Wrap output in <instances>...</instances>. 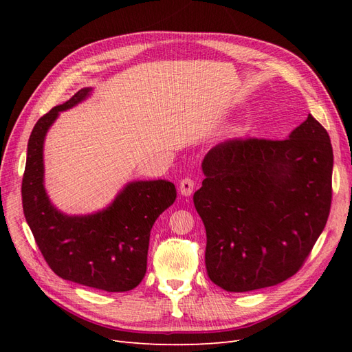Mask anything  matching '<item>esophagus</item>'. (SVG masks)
<instances>
[{"mask_svg":"<svg viewBox=\"0 0 352 352\" xmlns=\"http://www.w3.org/2000/svg\"><path fill=\"white\" fill-rule=\"evenodd\" d=\"M194 188H195V182L190 177H185V179L180 180L179 190H180V194H182V195L189 197L190 194L194 192Z\"/></svg>","mask_w":352,"mask_h":352,"instance_id":"34e87169","label":"esophagus"}]
</instances>
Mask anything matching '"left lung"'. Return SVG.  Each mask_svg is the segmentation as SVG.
<instances>
[{
	"instance_id": "obj_1",
	"label": "left lung",
	"mask_w": 352,
	"mask_h": 352,
	"mask_svg": "<svg viewBox=\"0 0 352 352\" xmlns=\"http://www.w3.org/2000/svg\"><path fill=\"white\" fill-rule=\"evenodd\" d=\"M332 168L329 133L311 114L287 140L235 138L212 146L194 194L211 282L248 292L300 270L326 226Z\"/></svg>"
}]
</instances>
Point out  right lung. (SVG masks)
Wrapping results in <instances>:
<instances>
[{
    "mask_svg": "<svg viewBox=\"0 0 352 352\" xmlns=\"http://www.w3.org/2000/svg\"><path fill=\"white\" fill-rule=\"evenodd\" d=\"M89 91H78L36 122L22 180L23 212L42 257L61 279L126 292L144 279L153 225L175 202L176 188L167 180L132 182L109 208L91 216L69 217L52 207L44 188V138L58 113L87 98Z\"/></svg>",
    "mask_w": 352,
    "mask_h": 352,
    "instance_id": "right-lung-1",
    "label": "right lung"
}]
</instances>
